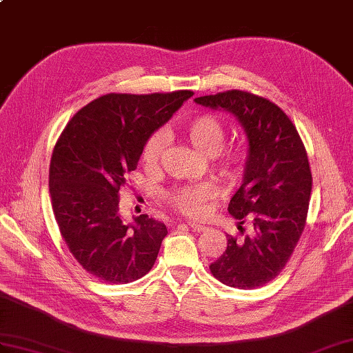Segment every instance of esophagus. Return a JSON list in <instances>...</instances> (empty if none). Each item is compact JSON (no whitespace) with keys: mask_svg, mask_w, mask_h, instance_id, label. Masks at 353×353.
<instances>
[{"mask_svg":"<svg viewBox=\"0 0 353 353\" xmlns=\"http://www.w3.org/2000/svg\"><path fill=\"white\" fill-rule=\"evenodd\" d=\"M187 226L190 228L192 230H194V232H202V230H205V226H203V225H201V223L188 221V223H187Z\"/></svg>","mask_w":353,"mask_h":353,"instance_id":"esophagus-1","label":"esophagus"}]
</instances>
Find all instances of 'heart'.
<instances>
[{"label": "heart", "instance_id": "1", "mask_svg": "<svg viewBox=\"0 0 353 353\" xmlns=\"http://www.w3.org/2000/svg\"><path fill=\"white\" fill-rule=\"evenodd\" d=\"M185 141L205 156H211L212 168L228 184H235L245 174L250 147L245 141L226 139V125L214 114H201L181 127ZM166 151V137L157 132L148 137L142 150V165L145 170L154 174L161 166ZM216 196V187L211 183H197L175 187L166 192L163 199L170 210L190 219H202L208 212V203Z\"/></svg>", "mask_w": 353, "mask_h": 353}]
</instances>
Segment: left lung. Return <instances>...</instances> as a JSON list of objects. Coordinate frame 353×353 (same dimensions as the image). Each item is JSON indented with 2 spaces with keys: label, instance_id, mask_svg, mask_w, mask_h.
Returning a JSON list of instances; mask_svg holds the SVG:
<instances>
[{
  "label": "left lung",
  "instance_id": "8db88e82",
  "mask_svg": "<svg viewBox=\"0 0 353 353\" xmlns=\"http://www.w3.org/2000/svg\"><path fill=\"white\" fill-rule=\"evenodd\" d=\"M234 114L245 128L250 160L244 181L229 203V212L253 230L241 238L228 235V247L211 274L238 289L265 286L289 262L303 235L312 193V170L295 124L276 103L257 94L228 90L194 99Z\"/></svg>",
  "mask_w": 353,
  "mask_h": 353
}]
</instances>
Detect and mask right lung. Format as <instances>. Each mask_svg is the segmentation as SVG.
Returning a JSON list of instances; mask_svg holds the SVG:
<instances>
[{
	"label": "right lung",
	"instance_id": "obj_1",
	"mask_svg": "<svg viewBox=\"0 0 353 353\" xmlns=\"http://www.w3.org/2000/svg\"><path fill=\"white\" fill-rule=\"evenodd\" d=\"M192 96L190 90L110 92L77 110L59 134L49 166L52 210L68 250L96 279L125 285L156 262L165 223L142 214L125 225L119 188L128 185L151 133Z\"/></svg>",
	"mask_w": 353,
	"mask_h": 353
}]
</instances>
